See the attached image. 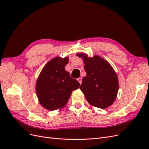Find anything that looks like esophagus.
<instances>
[{
  "instance_id": "1",
  "label": "esophagus",
  "mask_w": 149,
  "mask_h": 149,
  "mask_svg": "<svg viewBox=\"0 0 149 149\" xmlns=\"http://www.w3.org/2000/svg\"><path fill=\"white\" fill-rule=\"evenodd\" d=\"M78 81H79V84H81V83H82V78H78V79H77Z\"/></svg>"
}]
</instances>
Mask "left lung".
<instances>
[{
  "mask_svg": "<svg viewBox=\"0 0 149 149\" xmlns=\"http://www.w3.org/2000/svg\"><path fill=\"white\" fill-rule=\"evenodd\" d=\"M77 56L83 58L86 72L79 88L87 101L101 109L112 104L118 92L119 83L112 66L98 56L88 58L83 53H78Z\"/></svg>",
  "mask_w": 149,
  "mask_h": 149,
  "instance_id": "8db88e82",
  "label": "left lung"
}]
</instances>
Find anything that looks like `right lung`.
Instances as JSON below:
<instances>
[{"label":"right lung","instance_id":"obj_1","mask_svg":"<svg viewBox=\"0 0 149 149\" xmlns=\"http://www.w3.org/2000/svg\"><path fill=\"white\" fill-rule=\"evenodd\" d=\"M68 58L56 57L44 66L38 78L36 91L39 102L49 111L63 107L71 92L79 87L77 80L72 78L65 70Z\"/></svg>","mask_w":149,"mask_h":149}]
</instances>
